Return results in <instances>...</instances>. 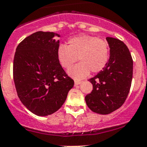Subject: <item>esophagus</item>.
Here are the masks:
<instances>
[{"label":"esophagus","instance_id":"1","mask_svg":"<svg viewBox=\"0 0 147 147\" xmlns=\"http://www.w3.org/2000/svg\"><path fill=\"white\" fill-rule=\"evenodd\" d=\"M82 82V81H79V80H75V82H74L75 85H80V84H81Z\"/></svg>","mask_w":147,"mask_h":147}]
</instances>
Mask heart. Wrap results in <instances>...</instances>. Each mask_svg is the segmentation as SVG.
Here are the masks:
<instances>
[{"label": "heart", "instance_id": "heart-1", "mask_svg": "<svg viewBox=\"0 0 147 147\" xmlns=\"http://www.w3.org/2000/svg\"><path fill=\"white\" fill-rule=\"evenodd\" d=\"M67 46L60 45L57 50V59L65 69H69L76 60L80 63L72 67L68 74L82 80L92 73L102 71L110 57L107 41L87 34H80L67 40Z\"/></svg>", "mask_w": 147, "mask_h": 147}]
</instances>
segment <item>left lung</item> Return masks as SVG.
Listing matches in <instances>:
<instances>
[{"label": "left lung", "instance_id": "8db88e82", "mask_svg": "<svg viewBox=\"0 0 147 147\" xmlns=\"http://www.w3.org/2000/svg\"><path fill=\"white\" fill-rule=\"evenodd\" d=\"M110 59L102 71L89 81L93 90L85 96L88 107L102 115L111 113L123 105L130 90L133 61L124 42L113 37L106 38Z\"/></svg>", "mask_w": 147, "mask_h": 147}]
</instances>
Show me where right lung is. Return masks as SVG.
Listing matches in <instances>:
<instances>
[{"instance_id":"obj_1","label":"right lung","mask_w":147,"mask_h":147,"mask_svg":"<svg viewBox=\"0 0 147 147\" xmlns=\"http://www.w3.org/2000/svg\"><path fill=\"white\" fill-rule=\"evenodd\" d=\"M54 32H37L19 43L13 62V78L23 105L39 116L57 111L74 82L58 62L59 41Z\"/></svg>"}]
</instances>
